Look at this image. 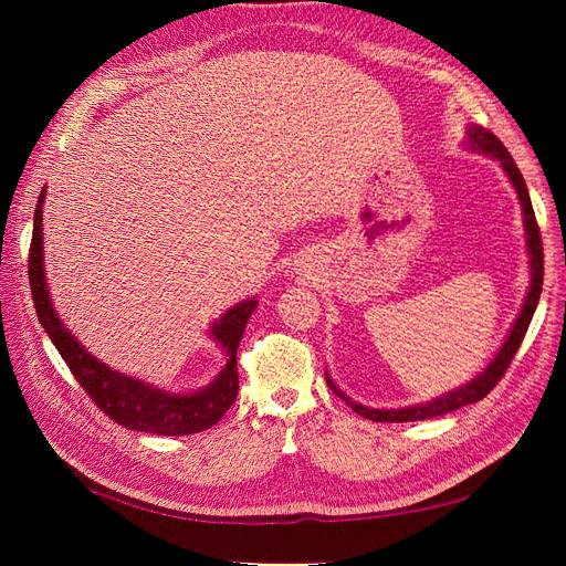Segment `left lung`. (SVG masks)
I'll return each instance as SVG.
<instances>
[{
	"instance_id": "left-lung-1",
	"label": "left lung",
	"mask_w": 566,
	"mask_h": 566,
	"mask_svg": "<svg viewBox=\"0 0 566 566\" xmlns=\"http://www.w3.org/2000/svg\"><path fill=\"white\" fill-rule=\"evenodd\" d=\"M468 136H470L472 148L489 153V156L501 160L512 186L517 188V196H520L522 210H524V227H526V238H528L526 243H528V254H531V287H528L526 302L522 306V312H520L515 325H512L505 345L499 349V354H495V358L489 364V368L482 375H476V378L472 382H468L465 387H458L449 394H441V397L434 399V401L408 406V408H399V410H375V408H366L361 403L347 399L345 394H342L328 378V385L337 394V397L345 399L352 406V410H356L358 416H364L368 420H375V422H413V420L437 418V416H443V413H451V410H458V408L468 406V403L482 401L486 394L501 382L505 370L512 364V358H515V354L522 345L531 318H534L536 304H538V297H541V287H543V243H541V229H538V221H536V214H534V205H531V198H528V191H526L524 177L517 169L515 160H512L507 148L501 144V139L493 132H489L484 127H470Z\"/></svg>"
}]
</instances>
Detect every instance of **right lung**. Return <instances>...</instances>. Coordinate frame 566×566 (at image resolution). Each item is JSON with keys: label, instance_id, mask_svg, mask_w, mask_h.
<instances>
[{"label": "right lung", "instance_id": "1", "mask_svg": "<svg viewBox=\"0 0 566 566\" xmlns=\"http://www.w3.org/2000/svg\"><path fill=\"white\" fill-rule=\"evenodd\" d=\"M44 188L38 198L35 208V227H32V243L28 254V279L30 293L35 302L38 318L42 328L54 342L63 361L75 375V380L82 389L90 394V399L104 410V413L117 424L129 427L136 432L165 434V437H184L210 430L212 424L221 420L231 403L238 397V368H235V352L241 345L245 323L254 312L256 300H245L243 304L233 306L224 316L212 325V337L224 347L229 361L217 375V380L196 394H169L144 385L134 378H127L123 373H115L104 366L92 354L84 352L80 342L65 331V325L59 321L54 306L49 302L44 266H42V202Z\"/></svg>", "mask_w": 566, "mask_h": 566}]
</instances>
